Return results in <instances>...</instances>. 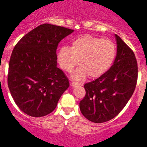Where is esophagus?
Instances as JSON below:
<instances>
[{"label": "esophagus", "mask_w": 147, "mask_h": 147, "mask_svg": "<svg viewBox=\"0 0 147 147\" xmlns=\"http://www.w3.org/2000/svg\"><path fill=\"white\" fill-rule=\"evenodd\" d=\"M72 86L73 88H76L78 87V86H80V83H76V82H72Z\"/></svg>", "instance_id": "1"}]
</instances>
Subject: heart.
<instances>
[{
    "label": "heart",
    "mask_w": 147,
    "mask_h": 147,
    "mask_svg": "<svg viewBox=\"0 0 147 147\" xmlns=\"http://www.w3.org/2000/svg\"><path fill=\"white\" fill-rule=\"evenodd\" d=\"M116 57V46L110 40L97 38L90 35L78 37L71 42L70 46L60 48L57 60L61 69L71 72L74 80L81 81L88 75L96 78L109 69Z\"/></svg>",
    "instance_id": "1"
}]
</instances>
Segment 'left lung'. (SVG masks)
<instances>
[{"label": "left lung", "instance_id": "1", "mask_svg": "<svg viewBox=\"0 0 147 147\" xmlns=\"http://www.w3.org/2000/svg\"><path fill=\"white\" fill-rule=\"evenodd\" d=\"M117 56L105 74L84 85L86 96L80 109L86 118L101 123L116 117L132 96L138 78V66L134 51L115 35Z\"/></svg>", "mask_w": 147, "mask_h": 147}]
</instances>
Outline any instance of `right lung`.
<instances>
[{
  "mask_svg": "<svg viewBox=\"0 0 147 147\" xmlns=\"http://www.w3.org/2000/svg\"><path fill=\"white\" fill-rule=\"evenodd\" d=\"M73 30L43 24L26 34L13 49L9 64L8 86L16 105L35 117L53 112L69 86L57 67V49Z\"/></svg>",
  "mask_w": 147,
  "mask_h": 147,
  "instance_id": "1",
  "label": "right lung"
}]
</instances>
